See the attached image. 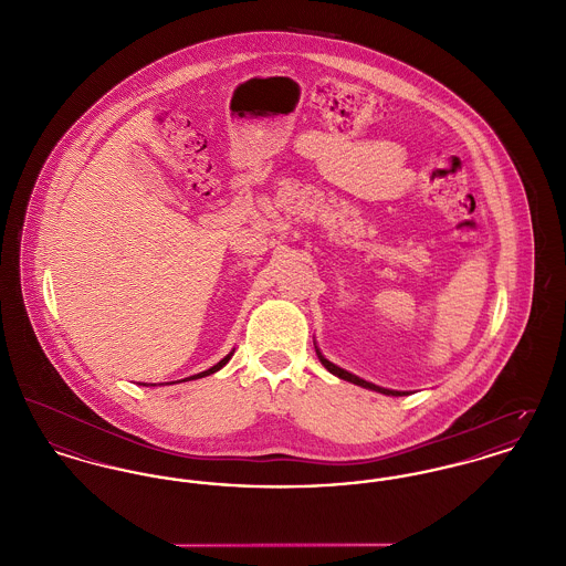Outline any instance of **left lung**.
I'll use <instances>...</instances> for the list:
<instances>
[{"mask_svg": "<svg viewBox=\"0 0 566 566\" xmlns=\"http://www.w3.org/2000/svg\"><path fill=\"white\" fill-rule=\"evenodd\" d=\"M315 353H317V359L322 360V365H324V367H326L331 374H335V376H339V378H344V380H348V382H355V385H359V387L371 389V391H378V394H385V396H405L402 391H391V389H382V387H376V385H371V382L363 380V378H359V376H355V374H350V371H346V369L337 367L335 363H331V360L324 359L319 350H315Z\"/></svg>", "mask_w": 566, "mask_h": 566, "instance_id": "left-lung-1", "label": "left lung"}]
</instances>
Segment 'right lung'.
Listing matches in <instances>:
<instances>
[{
    "label": "right lung",
    "instance_id": "right-lung-1",
    "mask_svg": "<svg viewBox=\"0 0 566 566\" xmlns=\"http://www.w3.org/2000/svg\"><path fill=\"white\" fill-rule=\"evenodd\" d=\"M231 355H233V353H231ZM231 355H227V357H224V359L220 360V363H216V365H213V367H209V369H207V371H201V374H195V376H190V378H192V380H195V378H203V376H209V374H213V371H218V369H220V367H224V365H227V363H229V359H231ZM186 380H188V378H186Z\"/></svg>",
    "mask_w": 566,
    "mask_h": 566
}]
</instances>
